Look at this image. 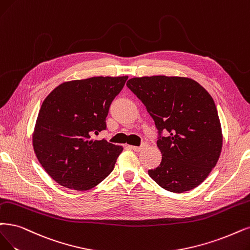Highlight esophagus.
<instances>
[{"label": "esophagus", "mask_w": 250, "mask_h": 250, "mask_svg": "<svg viewBox=\"0 0 250 250\" xmlns=\"http://www.w3.org/2000/svg\"><path fill=\"white\" fill-rule=\"evenodd\" d=\"M131 148L134 150V151H140L142 149L141 146H131Z\"/></svg>", "instance_id": "34e87169"}]
</instances>
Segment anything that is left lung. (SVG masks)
I'll return each mask as SVG.
<instances>
[{"mask_svg":"<svg viewBox=\"0 0 250 250\" xmlns=\"http://www.w3.org/2000/svg\"><path fill=\"white\" fill-rule=\"evenodd\" d=\"M126 86L158 128L156 144L163 158L158 168L148 170L149 176L172 192L200 186L215 167L223 147L216 106L208 91L186 77H135Z\"/></svg>","mask_w":250,"mask_h":250,"instance_id":"8db88e82","label":"left lung"}]
</instances>
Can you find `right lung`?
Wrapping results in <instances>:
<instances>
[{"instance_id": "right-lung-1", "label": "right lung", "mask_w": 250, "mask_h": 250, "mask_svg": "<svg viewBox=\"0 0 250 250\" xmlns=\"http://www.w3.org/2000/svg\"><path fill=\"white\" fill-rule=\"evenodd\" d=\"M127 76L63 82L46 97L33 134L37 159L61 186L88 190L114 169L123 147L92 135L106 130V117Z\"/></svg>"}]
</instances>
